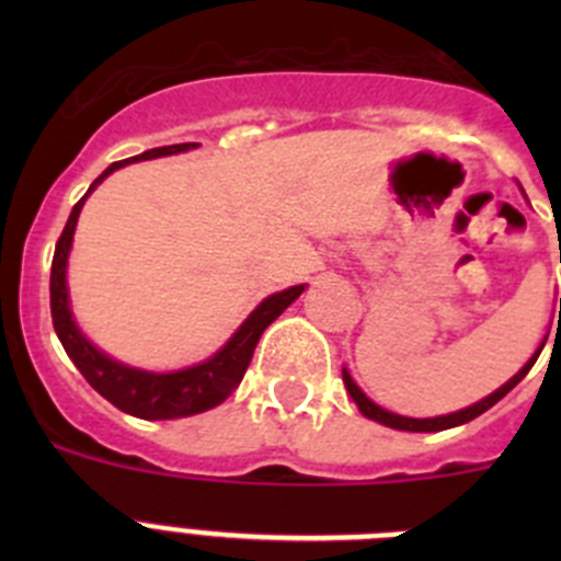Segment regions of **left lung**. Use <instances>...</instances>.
Segmentation results:
<instances>
[{"label":"left lung","mask_w":561,"mask_h":561,"mask_svg":"<svg viewBox=\"0 0 561 561\" xmlns=\"http://www.w3.org/2000/svg\"><path fill=\"white\" fill-rule=\"evenodd\" d=\"M559 311H561V297H559ZM545 340H548V336H545ZM542 348H545V342H542V345H539L537 354H534L531 359H528V365H525V368L519 370V374L514 376V379L505 381L503 388L494 390L492 396H485L483 401H478V404H472V408L458 410V413H453V415H438V419H404V415L388 413V410H381L379 404H374V401H370L368 396H365L359 388H356V381L351 379L348 370H342V379H345V388H348L351 399H354L356 404H359L362 415H368V419L379 421V424H385V427L408 430V433H438V430H449V427H458V424H466V421L478 419L480 413H485V410H489V408H494V404H497V401L503 399L505 393H508V390H514L519 385V381H523V376L528 374V370H531V365H534V362H537V356L542 354Z\"/></svg>","instance_id":"left-lung-1"}]
</instances>
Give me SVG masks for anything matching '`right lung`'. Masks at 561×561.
Here are the masks:
<instances>
[{
  "label": "right lung",
  "instance_id": "obj_1",
  "mask_svg": "<svg viewBox=\"0 0 561 561\" xmlns=\"http://www.w3.org/2000/svg\"><path fill=\"white\" fill-rule=\"evenodd\" d=\"M196 146H199V142H176V146L151 148V151L140 153V157H131V160L112 162V165L92 182L87 196L106 180L108 173L128 165V162L153 160V157H165V153L191 151V148ZM87 196H83V199H87ZM83 199L72 207V213H69L67 227H64L61 238H58L56 244V255H53V272H49V311H53V329H56L58 340H61L69 359L76 362V368L81 370L83 379H87L103 399L112 401L114 408L123 410V413L137 415V419H185V415L205 413V410L221 404V401L238 388V381L244 379L247 365H250L252 359V351H255L257 340H261L266 325H270L295 297H300L304 286H291V289L266 297L264 304L257 306V309L247 317V323L230 336V342H227L225 348L213 356V359L202 362V365H193V368L187 370H176V374H148V370L126 368L121 362H114L108 359L106 354H101L95 345H89V340H83L78 325L72 323V311H69L67 255L69 247H72V232H76V221L78 213H81L83 207Z\"/></svg>",
  "mask_w": 561,
  "mask_h": 561
}]
</instances>
